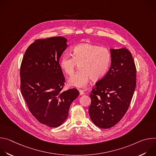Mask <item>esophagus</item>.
<instances>
[{"label":"esophagus","mask_w":156,"mask_h":156,"mask_svg":"<svg viewBox=\"0 0 156 156\" xmlns=\"http://www.w3.org/2000/svg\"><path fill=\"white\" fill-rule=\"evenodd\" d=\"M78 91H79L80 94L81 96H82V95H83V94H84V92L83 90H78Z\"/></svg>","instance_id":"esophagus-1"}]
</instances>
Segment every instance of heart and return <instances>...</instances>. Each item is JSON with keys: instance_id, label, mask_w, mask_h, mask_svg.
Returning a JSON list of instances; mask_svg holds the SVG:
<instances>
[{"instance_id": "heart-1", "label": "heart", "mask_w": 156, "mask_h": 156, "mask_svg": "<svg viewBox=\"0 0 156 156\" xmlns=\"http://www.w3.org/2000/svg\"><path fill=\"white\" fill-rule=\"evenodd\" d=\"M72 57L63 55L59 65L63 73L71 76L77 65L80 70L68 81L69 85L76 87H84L91 79L98 81L106 75L112 62V54L106 48L99 47L91 43H81L72 49Z\"/></svg>"}]
</instances>
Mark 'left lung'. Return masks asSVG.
Wrapping results in <instances>:
<instances>
[{
  "mask_svg": "<svg viewBox=\"0 0 156 156\" xmlns=\"http://www.w3.org/2000/svg\"><path fill=\"white\" fill-rule=\"evenodd\" d=\"M110 68L90 94L89 114L101 128H110L120 121L128 109L136 84V69L131 52L125 48L110 49Z\"/></svg>",
  "mask_w": 156,
  "mask_h": 156,
  "instance_id": "left-lung-1",
  "label": "left lung"
}]
</instances>
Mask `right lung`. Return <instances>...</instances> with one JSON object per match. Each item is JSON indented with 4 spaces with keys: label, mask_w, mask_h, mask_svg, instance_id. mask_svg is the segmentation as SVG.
Returning <instances> with one entry per match:
<instances>
[{
    "label": "right lung",
    "mask_w": 156,
    "mask_h": 156,
    "mask_svg": "<svg viewBox=\"0 0 156 156\" xmlns=\"http://www.w3.org/2000/svg\"><path fill=\"white\" fill-rule=\"evenodd\" d=\"M62 36L37 39L28 48L20 67V88L32 115L42 124L58 127L68 117L78 96L73 88L62 91L65 78L59 59L67 48Z\"/></svg>",
    "instance_id": "1"
}]
</instances>
